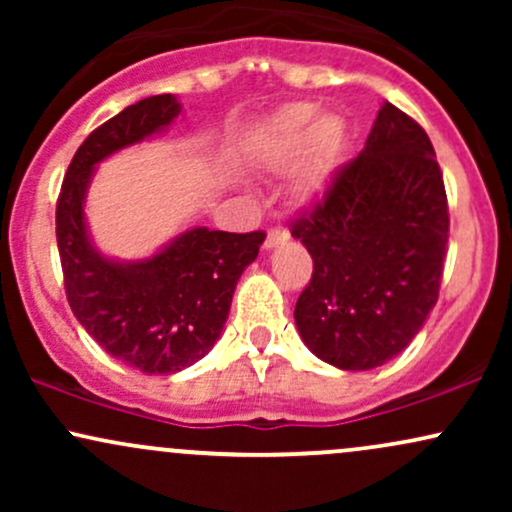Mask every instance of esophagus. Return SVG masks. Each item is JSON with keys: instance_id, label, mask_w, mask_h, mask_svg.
I'll use <instances>...</instances> for the list:
<instances>
[{"instance_id": "1", "label": "esophagus", "mask_w": 512, "mask_h": 512, "mask_svg": "<svg viewBox=\"0 0 512 512\" xmlns=\"http://www.w3.org/2000/svg\"><path fill=\"white\" fill-rule=\"evenodd\" d=\"M286 240H289V231H286L284 226H274L269 228L267 240H264V248H276V245L286 243Z\"/></svg>"}]
</instances>
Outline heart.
<instances>
[{
  "instance_id": "obj_1",
  "label": "heart",
  "mask_w": 512,
  "mask_h": 512,
  "mask_svg": "<svg viewBox=\"0 0 512 512\" xmlns=\"http://www.w3.org/2000/svg\"><path fill=\"white\" fill-rule=\"evenodd\" d=\"M315 115L313 103H296L281 110L272 127L279 163H289L305 144V161L298 173V185L305 195H317L327 185L344 144L342 120L337 115Z\"/></svg>"
}]
</instances>
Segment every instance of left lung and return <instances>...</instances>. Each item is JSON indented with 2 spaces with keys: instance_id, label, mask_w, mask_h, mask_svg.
Segmentation results:
<instances>
[{
  "instance_id": "left-lung-1",
  "label": "left lung",
  "mask_w": 512,
  "mask_h": 512,
  "mask_svg": "<svg viewBox=\"0 0 512 512\" xmlns=\"http://www.w3.org/2000/svg\"><path fill=\"white\" fill-rule=\"evenodd\" d=\"M450 214L424 127L383 103L366 146L291 223L313 257L296 327L317 358L370 370L395 358L438 301Z\"/></svg>"
}]
</instances>
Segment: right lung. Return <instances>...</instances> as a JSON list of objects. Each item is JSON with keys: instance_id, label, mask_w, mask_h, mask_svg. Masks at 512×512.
Returning a JSON list of instances; mask_svg holds the SVG:
<instances>
[{"instance_id": "right-lung-1", "label": "right lung", "mask_w": 512, "mask_h": 512, "mask_svg": "<svg viewBox=\"0 0 512 512\" xmlns=\"http://www.w3.org/2000/svg\"><path fill=\"white\" fill-rule=\"evenodd\" d=\"M178 113V98L163 93L93 129L76 149L57 199V248L74 317L110 356L149 375L178 373L209 354L240 274L264 243L262 231L190 228L137 262L110 260L91 243L84 202L93 170L115 151L163 132Z\"/></svg>"}]
</instances>
